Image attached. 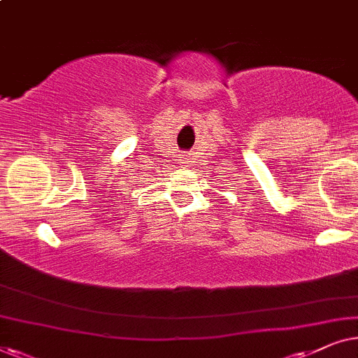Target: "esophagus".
I'll use <instances>...</instances> for the list:
<instances>
[{
	"mask_svg": "<svg viewBox=\"0 0 358 358\" xmlns=\"http://www.w3.org/2000/svg\"><path fill=\"white\" fill-rule=\"evenodd\" d=\"M187 160H188V159H187Z\"/></svg>",
	"mask_w": 358,
	"mask_h": 358,
	"instance_id": "obj_1",
	"label": "esophagus"
}]
</instances>
